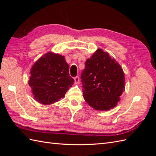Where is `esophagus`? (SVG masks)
I'll return each mask as SVG.
<instances>
[{
	"label": "esophagus",
	"instance_id": "34e87169",
	"mask_svg": "<svg viewBox=\"0 0 156 156\" xmlns=\"http://www.w3.org/2000/svg\"><path fill=\"white\" fill-rule=\"evenodd\" d=\"M74 80H75V84H78L79 83V77H75V78H74Z\"/></svg>",
	"mask_w": 156,
	"mask_h": 156
}]
</instances>
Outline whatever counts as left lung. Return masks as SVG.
Instances as JSON below:
<instances>
[{
  "label": "left lung",
  "mask_w": 156,
  "mask_h": 156,
  "mask_svg": "<svg viewBox=\"0 0 156 156\" xmlns=\"http://www.w3.org/2000/svg\"><path fill=\"white\" fill-rule=\"evenodd\" d=\"M81 79L84 100L97 111L116 107L125 90L123 69L101 49H98L87 60Z\"/></svg>",
  "instance_id": "left-lung-1"
}]
</instances>
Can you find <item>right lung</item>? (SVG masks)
Here are the masks:
<instances>
[{"mask_svg": "<svg viewBox=\"0 0 156 156\" xmlns=\"http://www.w3.org/2000/svg\"><path fill=\"white\" fill-rule=\"evenodd\" d=\"M30 73L29 84L33 96L43 105L58 101L74 83L64 56L53 52H48L36 61Z\"/></svg>", "mask_w": 156, "mask_h": 156, "instance_id": "1", "label": "right lung"}]
</instances>
